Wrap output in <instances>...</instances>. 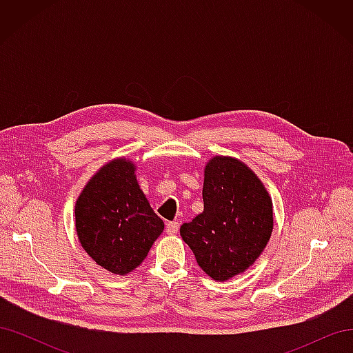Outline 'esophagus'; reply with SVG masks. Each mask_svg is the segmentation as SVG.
Listing matches in <instances>:
<instances>
[{
    "label": "esophagus",
    "mask_w": 353,
    "mask_h": 353,
    "mask_svg": "<svg viewBox=\"0 0 353 353\" xmlns=\"http://www.w3.org/2000/svg\"><path fill=\"white\" fill-rule=\"evenodd\" d=\"M178 230H179V223H178V222H175V221H172V222H168V225H166V232L169 234V236H174V234H176V232H178Z\"/></svg>",
    "instance_id": "obj_1"
}]
</instances>
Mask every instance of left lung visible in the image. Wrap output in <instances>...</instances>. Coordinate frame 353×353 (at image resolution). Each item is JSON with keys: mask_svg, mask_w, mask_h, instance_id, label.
<instances>
[{"mask_svg": "<svg viewBox=\"0 0 353 353\" xmlns=\"http://www.w3.org/2000/svg\"><path fill=\"white\" fill-rule=\"evenodd\" d=\"M205 210L181 225L200 268L225 281L249 268L268 243L274 218L263 184L237 159L216 156L206 165Z\"/></svg>", "mask_w": 353, "mask_h": 353, "instance_id": "1", "label": "left lung"}]
</instances>
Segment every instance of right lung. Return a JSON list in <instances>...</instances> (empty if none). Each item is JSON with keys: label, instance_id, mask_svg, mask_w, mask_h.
<instances>
[{"label": "right lung", "instance_id": "right-lung-1", "mask_svg": "<svg viewBox=\"0 0 353 353\" xmlns=\"http://www.w3.org/2000/svg\"><path fill=\"white\" fill-rule=\"evenodd\" d=\"M78 239L101 268L128 274L140 265L165 223L140 190L130 160L103 166L81 193L77 208Z\"/></svg>", "mask_w": 353, "mask_h": 353}]
</instances>
